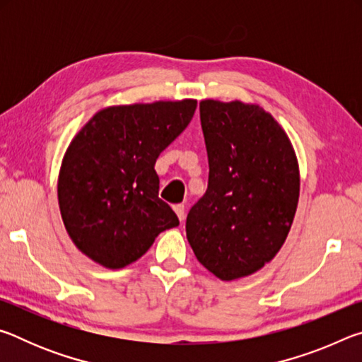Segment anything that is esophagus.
Returning a JSON list of instances; mask_svg holds the SVG:
<instances>
[{
  "mask_svg": "<svg viewBox=\"0 0 362 362\" xmlns=\"http://www.w3.org/2000/svg\"><path fill=\"white\" fill-rule=\"evenodd\" d=\"M174 211L177 214V217L180 218V222H183V220H185V204H175Z\"/></svg>",
  "mask_w": 362,
  "mask_h": 362,
  "instance_id": "esophagus-1",
  "label": "esophagus"
}]
</instances>
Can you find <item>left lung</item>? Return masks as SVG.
<instances>
[{
	"mask_svg": "<svg viewBox=\"0 0 362 362\" xmlns=\"http://www.w3.org/2000/svg\"><path fill=\"white\" fill-rule=\"evenodd\" d=\"M209 180L187 217L199 263L223 281L255 273L289 235L300 180L296 153L273 116L243 102L199 103Z\"/></svg>",
	"mask_w": 362,
	"mask_h": 362,
	"instance_id": "8db88e82",
	"label": "left lung"
}]
</instances>
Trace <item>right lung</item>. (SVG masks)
I'll return each mask as SVG.
<instances>
[{"label":"right lung","mask_w":362,"mask_h":362,"mask_svg":"<svg viewBox=\"0 0 362 362\" xmlns=\"http://www.w3.org/2000/svg\"><path fill=\"white\" fill-rule=\"evenodd\" d=\"M196 100L110 107L73 140L59 174V207L75 246L107 268L140 259L179 217L159 198L155 163L185 131Z\"/></svg>","instance_id":"right-lung-1"}]
</instances>
